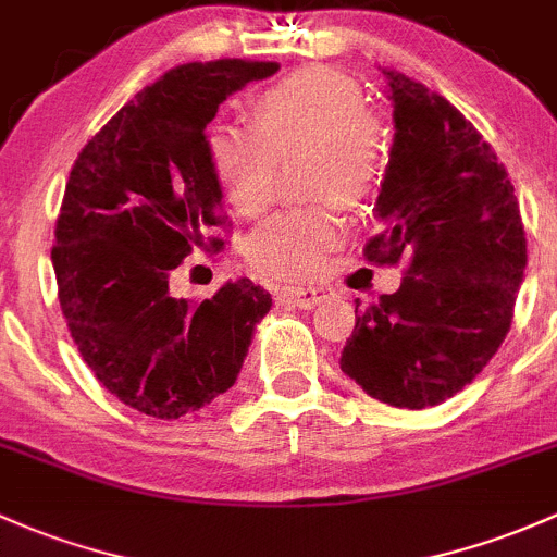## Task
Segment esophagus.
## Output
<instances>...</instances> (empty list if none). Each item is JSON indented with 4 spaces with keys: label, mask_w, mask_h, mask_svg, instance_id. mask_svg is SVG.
Segmentation results:
<instances>
[{
    "label": "esophagus",
    "mask_w": 557,
    "mask_h": 557,
    "mask_svg": "<svg viewBox=\"0 0 557 557\" xmlns=\"http://www.w3.org/2000/svg\"><path fill=\"white\" fill-rule=\"evenodd\" d=\"M277 296L294 307L312 309L331 296V288H323V285H283V288H277Z\"/></svg>",
    "instance_id": "obj_1"
}]
</instances>
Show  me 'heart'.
Listing matches in <instances>:
<instances>
[{"label": "heart", "mask_w": 557, "mask_h": 557, "mask_svg": "<svg viewBox=\"0 0 557 557\" xmlns=\"http://www.w3.org/2000/svg\"><path fill=\"white\" fill-rule=\"evenodd\" d=\"M256 127L215 122L205 154L224 200L256 215L272 202L280 157L312 149L309 178L318 195L360 205L384 178L382 125L368 114L366 92L331 66H307L274 82L250 103ZM344 221L331 205L288 208L248 237V259L272 277H312L342 245Z\"/></svg>", "instance_id": "b5f03b06"}]
</instances>
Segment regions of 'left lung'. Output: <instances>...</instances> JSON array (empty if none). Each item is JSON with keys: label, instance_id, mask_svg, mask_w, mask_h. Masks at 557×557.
<instances>
[{"label": "left lung", "instance_id": "obj_1", "mask_svg": "<svg viewBox=\"0 0 557 557\" xmlns=\"http://www.w3.org/2000/svg\"><path fill=\"white\" fill-rule=\"evenodd\" d=\"M395 144L379 195L384 230L362 248L406 274L395 294L355 307L342 371L395 408L437 406L499 352L523 283L525 232L496 151L443 96L382 69Z\"/></svg>", "mask_w": 557, "mask_h": 557}]
</instances>
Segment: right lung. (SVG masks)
Returning a JSON list of instances; mask_svg holds the SVG:
<instances>
[{"mask_svg": "<svg viewBox=\"0 0 557 557\" xmlns=\"http://www.w3.org/2000/svg\"><path fill=\"white\" fill-rule=\"evenodd\" d=\"M274 61L184 63L136 92L85 144L55 221L58 301L82 360L116 400L154 419L200 411L237 382L272 296L243 277L191 301L173 274L230 230L205 127Z\"/></svg>", "mask_w": 557, "mask_h": 557, "instance_id": "1", "label": "right lung"}]
</instances>
